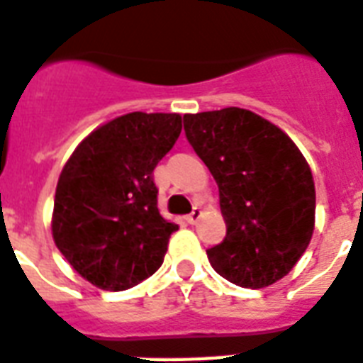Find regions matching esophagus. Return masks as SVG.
<instances>
[{
    "label": "esophagus",
    "instance_id": "obj_1",
    "mask_svg": "<svg viewBox=\"0 0 363 363\" xmlns=\"http://www.w3.org/2000/svg\"><path fill=\"white\" fill-rule=\"evenodd\" d=\"M199 218H201V208H197V206H196V208L191 210V214H188L184 219H186V223L196 225L197 221H199Z\"/></svg>",
    "mask_w": 363,
    "mask_h": 363
}]
</instances>
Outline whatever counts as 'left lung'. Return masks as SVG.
Wrapping results in <instances>:
<instances>
[{
    "mask_svg": "<svg viewBox=\"0 0 363 363\" xmlns=\"http://www.w3.org/2000/svg\"><path fill=\"white\" fill-rule=\"evenodd\" d=\"M184 133L219 188L223 242L206 251L219 275L264 288L297 264L313 233L315 188L297 145L238 106L184 114Z\"/></svg>",
    "mask_w": 363,
    "mask_h": 363,
    "instance_id": "obj_1",
    "label": "left lung"
}]
</instances>
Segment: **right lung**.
Listing matches in <instances>:
<instances>
[{"label":"right lung","mask_w":363,"mask_h":363,"mask_svg":"<svg viewBox=\"0 0 363 363\" xmlns=\"http://www.w3.org/2000/svg\"><path fill=\"white\" fill-rule=\"evenodd\" d=\"M179 114L130 112L79 144L59 177L53 240L79 275L106 291L162 266L179 225L158 210L153 169L181 135Z\"/></svg>","instance_id":"add662e5"}]
</instances>
